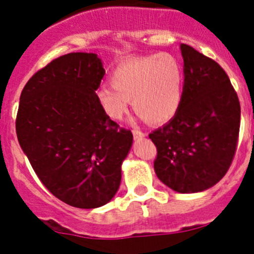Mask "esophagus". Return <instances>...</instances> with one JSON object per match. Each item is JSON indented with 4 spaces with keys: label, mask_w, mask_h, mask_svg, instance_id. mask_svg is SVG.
<instances>
[{
    "label": "esophagus",
    "mask_w": 254,
    "mask_h": 254,
    "mask_svg": "<svg viewBox=\"0 0 254 254\" xmlns=\"http://www.w3.org/2000/svg\"><path fill=\"white\" fill-rule=\"evenodd\" d=\"M132 133H133V137L136 138V140H141V138L145 137V133H143L141 129H132Z\"/></svg>",
    "instance_id": "obj_1"
}]
</instances>
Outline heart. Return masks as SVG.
Wrapping results in <instances>:
<instances>
[{
	"instance_id": "obj_1",
	"label": "heart",
	"mask_w": 254,
	"mask_h": 254,
	"mask_svg": "<svg viewBox=\"0 0 254 254\" xmlns=\"http://www.w3.org/2000/svg\"><path fill=\"white\" fill-rule=\"evenodd\" d=\"M183 67L176 56L155 53L127 58L109 76L111 86H100L95 96L111 120L121 121L133 109L151 125L169 121L183 99Z\"/></svg>"
}]
</instances>
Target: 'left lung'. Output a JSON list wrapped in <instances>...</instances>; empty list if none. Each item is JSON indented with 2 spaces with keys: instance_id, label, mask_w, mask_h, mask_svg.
Masks as SVG:
<instances>
[{
  "instance_id": "obj_1",
  "label": "left lung",
  "mask_w": 254,
  "mask_h": 254,
  "mask_svg": "<svg viewBox=\"0 0 254 254\" xmlns=\"http://www.w3.org/2000/svg\"><path fill=\"white\" fill-rule=\"evenodd\" d=\"M183 99L178 112L149 137L158 154V178L179 193L212 187L226 174L237 151L241 104L229 76L217 62L187 44Z\"/></svg>"
}]
</instances>
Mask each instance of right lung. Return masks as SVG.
Here are the masks:
<instances>
[{"label":"right lung","mask_w":254,"mask_h":254,"mask_svg":"<svg viewBox=\"0 0 254 254\" xmlns=\"http://www.w3.org/2000/svg\"><path fill=\"white\" fill-rule=\"evenodd\" d=\"M104 73L95 53H68L37 71L20 95V146L44 187L73 207H100L113 198L132 146L131 131L96 100Z\"/></svg>","instance_id":"add662e5"}]
</instances>
